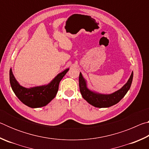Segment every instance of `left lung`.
I'll return each instance as SVG.
<instances>
[{"mask_svg": "<svg viewBox=\"0 0 149 149\" xmlns=\"http://www.w3.org/2000/svg\"><path fill=\"white\" fill-rule=\"evenodd\" d=\"M133 72H132L129 79L123 86L111 94H102L93 91L87 87V81L80 72L79 77V90L82 97L90 104L97 108H108L117 104L126 95L130 89L133 81Z\"/></svg>", "mask_w": 149, "mask_h": 149, "instance_id": "obj_1", "label": "left lung"}]
</instances>
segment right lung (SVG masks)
<instances>
[{"label":"right lung","mask_w":149,"mask_h":149,"mask_svg":"<svg viewBox=\"0 0 149 149\" xmlns=\"http://www.w3.org/2000/svg\"><path fill=\"white\" fill-rule=\"evenodd\" d=\"M68 70L69 68L64 70L47 85L26 88L19 85L10 68V83L14 93L20 101L30 108H40L47 105L56 97L60 81Z\"/></svg>","instance_id":"1"}]
</instances>
